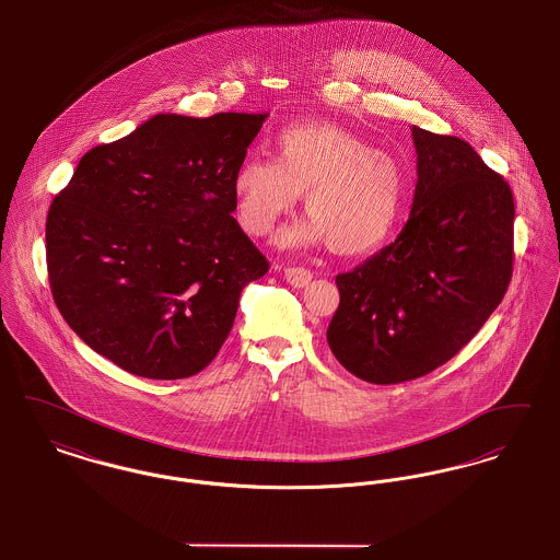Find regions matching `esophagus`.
Returning a JSON list of instances; mask_svg holds the SVG:
<instances>
[{
  "instance_id": "obj_1",
  "label": "esophagus",
  "mask_w": 560,
  "mask_h": 560,
  "mask_svg": "<svg viewBox=\"0 0 560 560\" xmlns=\"http://www.w3.org/2000/svg\"><path fill=\"white\" fill-rule=\"evenodd\" d=\"M285 281L292 288H306L313 281V272L300 267L285 268Z\"/></svg>"
}]
</instances>
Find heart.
Here are the masks:
<instances>
[{"instance_id":"1","label":"heart","mask_w":560,"mask_h":560,"mask_svg":"<svg viewBox=\"0 0 560 560\" xmlns=\"http://www.w3.org/2000/svg\"><path fill=\"white\" fill-rule=\"evenodd\" d=\"M277 149L279 160L247 155L233 174L237 213L249 233H270L304 192L311 218L285 231L283 245L327 241L334 252L354 256L390 235L405 178L388 153L327 124L285 128L277 133Z\"/></svg>"}]
</instances>
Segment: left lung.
<instances>
[{
    "mask_svg": "<svg viewBox=\"0 0 560 560\" xmlns=\"http://www.w3.org/2000/svg\"><path fill=\"white\" fill-rule=\"evenodd\" d=\"M418 185L407 224L361 267L336 277L334 357L372 384L422 377L466 347L512 277L514 199L462 138L411 128Z\"/></svg>",
    "mask_w": 560,
    "mask_h": 560,
    "instance_id": "obj_1",
    "label": "left lung"
}]
</instances>
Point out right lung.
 I'll return each instance as SVG.
<instances>
[{"label": "right lung", "instance_id": "1", "mask_svg": "<svg viewBox=\"0 0 560 560\" xmlns=\"http://www.w3.org/2000/svg\"><path fill=\"white\" fill-rule=\"evenodd\" d=\"M268 113H160L94 147L50 206L54 302L121 370L180 380L212 363L243 288L268 270L241 231L233 174Z\"/></svg>", "mask_w": 560, "mask_h": 560}]
</instances>
